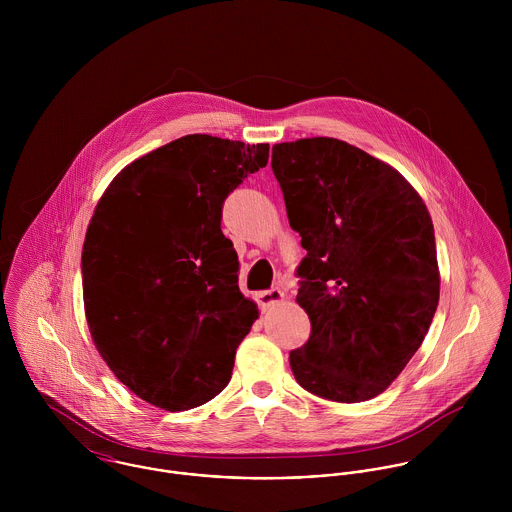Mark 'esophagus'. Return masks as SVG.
<instances>
[{"instance_id": "34e87169", "label": "esophagus", "mask_w": 512, "mask_h": 512, "mask_svg": "<svg viewBox=\"0 0 512 512\" xmlns=\"http://www.w3.org/2000/svg\"><path fill=\"white\" fill-rule=\"evenodd\" d=\"M284 299V292L278 290V288H272V290H266V292L256 293V301L260 303L262 309H268L276 303H280Z\"/></svg>"}]
</instances>
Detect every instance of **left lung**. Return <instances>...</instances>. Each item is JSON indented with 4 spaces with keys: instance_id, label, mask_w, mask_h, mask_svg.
<instances>
[{
    "instance_id": "left-lung-1",
    "label": "left lung",
    "mask_w": 512,
    "mask_h": 512,
    "mask_svg": "<svg viewBox=\"0 0 512 512\" xmlns=\"http://www.w3.org/2000/svg\"><path fill=\"white\" fill-rule=\"evenodd\" d=\"M290 226L307 256L297 303L311 321L290 353L307 392L365 402L420 349L439 301L432 217L388 163L335 138L272 147Z\"/></svg>"
}]
</instances>
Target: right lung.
<instances>
[{
    "mask_svg": "<svg viewBox=\"0 0 512 512\" xmlns=\"http://www.w3.org/2000/svg\"><path fill=\"white\" fill-rule=\"evenodd\" d=\"M268 153V144L183 136L126 165L94 209L82 246L88 329L116 378L157 408L213 400L258 319L220 219Z\"/></svg>",
    "mask_w": 512,
    "mask_h": 512,
    "instance_id": "1",
    "label": "right lung"
}]
</instances>
